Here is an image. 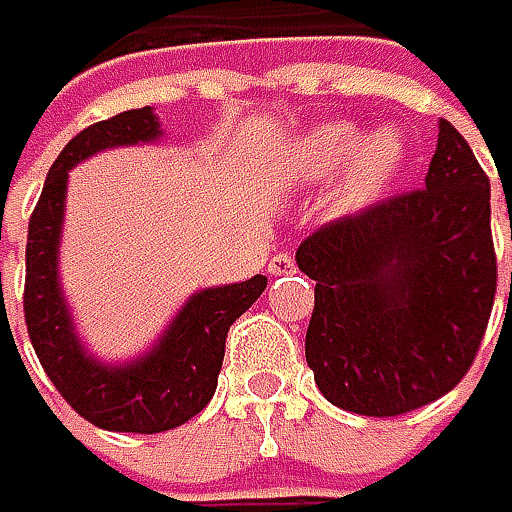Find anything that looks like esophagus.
<instances>
[{
  "label": "esophagus",
  "instance_id": "obj_1",
  "mask_svg": "<svg viewBox=\"0 0 512 512\" xmlns=\"http://www.w3.org/2000/svg\"><path fill=\"white\" fill-rule=\"evenodd\" d=\"M289 272H295V260L289 255H275L269 260V275H289Z\"/></svg>",
  "mask_w": 512,
  "mask_h": 512
}]
</instances>
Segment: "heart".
Returning a JSON list of instances; mask_svg holds the SVG:
<instances>
[{
	"instance_id": "heart-1",
	"label": "heart",
	"mask_w": 512,
	"mask_h": 512,
	"mask_svg": "<svg viewBox=\"0 0 512 512\" xmlns=\"http://www.w3.org/2000/svg\"><path fill=\"white\" fill-rule=\"evenodd\" d=\"M406 133L379 124L362 133L353 121H321L295 138L284 153L281 173L295 185H318L336 176L333 208L359 211L385 194L406 165Z\"/></svg>"
}]
</instances>
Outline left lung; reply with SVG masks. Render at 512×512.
Masks as SVG:
<instances>
[{"label":"left lung","mask_w":512,"mask_h":512,"mask_svg":"<svg viewBox=\"0 0 512 512\" xmlns=\"http://www.w3.org/2000/svg\"><path fill=\"white\" fill-rule=\"evenodd\" d=\"M295 263L316 281L318 391L365 417L429 406L464 379L493 313L490 179L440 118L426 188L318 228Z\"/></svg>","instance_id":"left-lung-1"}]
</instances>
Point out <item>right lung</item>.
Returning <instances> with one entry per match:
<instances>
[{"instance_id": "add662e5", "label": "right lung", "mask_w": 512, "mask_h": 512, "mask_svg": "<svg viewBox=\"0 0 512 512\" xmlns=\"http://www.w3.org/2000/svg\"><path fill=\"white\" fill-rule=\"evenodd\" d=\"M165 136L153 106L127 109L77 133L48 170L25 246V327L54 388L80 417L109 432L156 435L188 423L208 406L226 356L228 327L266 289V275L243 284L196 289L159 339L124 362L98 359L77 336L60 281V240L69 170L115 147L156 144Z\"/></svg>"}]
</instances>
